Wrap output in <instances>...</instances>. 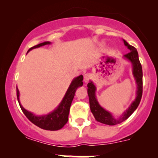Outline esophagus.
<instances>
[{"instance_id": "1", "label": "esophagus", "mask_w": 158, "mask_h": 158, "mask_svg": "<svg viewBox=\"0 0 158 158\" xmlns=\"http://www.w3.org/2000/svg\"><path fill=\"white\" fill-rule=\"evenodd\" d=\"M91 78V76H90V73H85L84 74V81L85 83L88 82V81L90 80V79Z\"/></svg>"}]
</instances>
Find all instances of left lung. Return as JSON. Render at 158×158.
<instances>
[{
    "label": "left lung",
    "mask_w": 158,
    "mask_h": 158,
    "mask_svg": "<svg viewBox=\"0 0 158 158\" xmlns=\"http://www.w3.org/2000/svg\"><path fill=\"white\" fill-rule=\"evenodd\" d=\"M123 41L127 48L130 50V52L124 55L123 57L131 63L132 74H133V77L135 78L136 84H137L135 99L131 102V104L126 110V111L123 112V114L118 119L114 118V116L109 111L104 109L98 102L97 97H96L97 88L93 81H90V82H88V97H89L90 108L94 117L98 122L106 125H109V126L119 124L128 119L138 107L143 94V70L142 66H141L139 60L138 52L135 48L130 45L126 41H125L124 39H123Z\"/></svg>",
    "instance_id": "8db88e82"
}]
</instances>
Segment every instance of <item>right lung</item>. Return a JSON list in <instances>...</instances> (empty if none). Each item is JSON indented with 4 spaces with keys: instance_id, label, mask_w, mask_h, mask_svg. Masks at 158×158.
Wrapping results in <instances>:
<instances>
[{
    "instance_id": "add662e5",
    "label": "right lung",
    "mask_w": 158,
    "mask_h": 158,
    "mask_svg": "<svg viewBox=\"0 0 158 158\" xmlns=\"http://www.w3.org/2000/svg\"><path fill=\"white\" fill-rule=\"evenodd\" d=\"M51 42L50 41H44V42L41 43L32 48L29 49L27 52H30L32 49L40 48V47L44 46L47 44H50ZM83 76L80 75L79 77L74 78L70 83L64 97H63L62 100L60 104L56 107V109H54L52 112L45 115H35L32 112L29 111L25 109L23 107L21 106L19 99V90L18 88H16L17 90V98L18 101L22 110L23 113L28 118L30 122H32L35 126L39 128H42L44 130H49V131H57V130L61 129L62 127L66 124L68 121V115L70 112V108L71 106L72 101H73L74 96H75L76 90L79 87L82 86L83 85Z\"/></svg>"
}]
</instances>
